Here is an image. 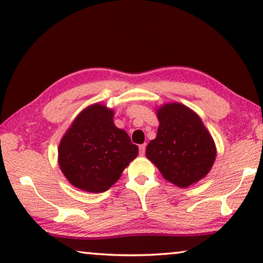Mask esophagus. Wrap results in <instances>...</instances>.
Segmentation results:
<instances>
[{
    "mask_svg": "<svg viewBox=\"0 0 263 263\" xmlns=\"http://www.w3.org/2000/svg\"><path fill=\"white\" fill-rule=\"evenodd\" d=\"M139 149H140V154H141V156H143V154H145V152H146V145H145V143L140 145L139 146Z\"/></svg>",
    "mask_w": 263,
    "mask_h": 263,
    "instance_id": "obj_1",
    "label": "esophagus"
}]
</instances>
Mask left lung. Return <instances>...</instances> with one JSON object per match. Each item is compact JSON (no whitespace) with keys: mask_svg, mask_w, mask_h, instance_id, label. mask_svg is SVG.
I'll return each mask as SVG.
<instances>
[{"mask_svg":"<svg viewBox=\"0 0 263 263\" xmlns=\"http://www.w3.org/2000/svg\"><path fill=\"white\" fill-rule=\"evenodd\" d=\"M157 138L147 146L146 157L166 181L179 188L199 182L210 172L217 157L210 132L183 104H165L157 110Z\"/></svg>","mask_w":263,"mask_h":263,"instance_id":"left-lung-1","label":"left lung"}]
</instances>
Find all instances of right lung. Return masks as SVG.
Returning <instances> with one entry per match:
<instances>
[{"label": "right lung", "instance_id": "right-lung-1", "mask_svg": "<svg viewBox=\"0 0 263 263\" xmlns=\"http://www.w3.org/2000/svg\"><path fill=\"white\" fill-rule=\"evenodd\" d=\"M138 146L114 123V111L93 104L78 115L59 146V165L70 184L104 193L138 157Z\"/></svg>", "mask_w": 263, "mask_h": 263}]
</instances>
